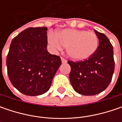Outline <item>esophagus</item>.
<instances>
[{
  "instance_id": "obj_1",
  "label": "esophagus",
  "mask_w": 122,
  "mask_h": 122,
  "mask_svg": "<svg viewBox=\"0 0 122 122\" xmlns=\"http://www.w3.org/2000/svg\"><path fill=\"white\" fill-rule=\"evenodd\" d=\"M61 60H62V63H66L67 62V60L65 58H61Z\"/></svg>"
}]
</instances>
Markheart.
<instances>
[{
  "mask_svg": "<svg viewBox=\"0 0 122 122\" xmlns=\"http://www.w3.org/2000/svg\"><path fill=\"white\" fill-rule=\"evenodd\" d=\"M48 41L54 48L66 47L68 56L76 60L89 58L98 47V38L93 32L76 29H65L58 32L56 36L50 33Z\"/></svg>",
  "mask_w": 122,
  "mask_h": 122,
  "instance_id": "1",
  "label": "heart"
}]
</instances>
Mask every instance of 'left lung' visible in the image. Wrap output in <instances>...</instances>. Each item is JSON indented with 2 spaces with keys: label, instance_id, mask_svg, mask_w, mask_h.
<instances>
[{
  "label": "left lung",
  "instance_id": "8db88e82",
  "mask_svg": "<svg viewBox=\"0 0 122 122\" xmlns=\"http://www.w3.org/2000/svg\"><path fill=\"white\" fill-rule=\"evenodd\" d=\"M99 39L96 52L89 58L73 62L69 79L75 91L85 96L96 95L109 86L115 69L113 48L103 33L94 30Z\"/></svg>",
  "mask_w": 122,
  "mask_h": 122
}]
</instances>
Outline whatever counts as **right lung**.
I'll return each instance as SVG.
<instances>
[{"label": "right lung", "mask_w": 122, "mask_h": 122, "mask_svg": "<svg viewBox=\"0 0 122 122\" xmlns=\"http://www.w3.org/2000/svg\"><path fill=\"white\" fill-rule=\"evenodd\" d=\"M46 27H30L13 39L7 56V74L23 94L38 96L50 88L62 64L60 56L47 50Z\"/></svg>", "instance_id": "add662e5"}]
</instances>
